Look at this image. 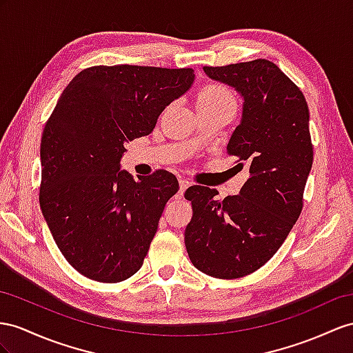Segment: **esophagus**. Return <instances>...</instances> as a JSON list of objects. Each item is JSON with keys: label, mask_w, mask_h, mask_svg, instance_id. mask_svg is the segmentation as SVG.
Listing matches in <instances>:
<instances>
[{"label": "esophagus", "mask_w": 353, "mask_h": 353, "mask_svg": "<svg viewBox=\"0 0 353 353\" xmlns=\"http://www.w3.org/2000/svg\"><path fill=\"white\" fill-rule=\"evenodd\" d=\"M188 186H189V182H188L186 179H180L179 180V196L183 195V192L186 191Z\"/></svg>", "instance_id": "34e87169"}]
</instances>
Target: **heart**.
<instances>
[{
	"mask_svg": "<svg viewBox=\"0 0 353 353\" xmlns=\"http://www.w3.org/2000/svg\"><path fill=\"white\" fill-rule=\"evenodd\" d=\"M225 104H236L232 90L221 82H209L196 92L198 110H207Z\"/></svg>",
	"mask_w": 353,
	"mask_h": 353,
	"instance_id": "heart-1",
	"label": "heart"
}]
</instances>
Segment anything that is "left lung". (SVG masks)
Listing matches in <instances>:
<instances>
[{
  "instance_id": "1",
  "label": "left lung",
  "mask_w": 353,
  "mask_h": 353,
  "mask_svg": "<svg viewBox=\"0 0 353 353\" xmlns=\"http://www.w3.org/2000/svg\"><path fill=\"white\" fill-rule=\"evenodd\" d=\"M205 74L245 98L241 122L227 152L249 179L239 195L214 200L216 189L194 185L185 198L192 219L185 230L189 259L216 279H239L263 267L300 218L313 164L309 105L274 62L255 59L204 67Z\"/></svg>"
}]
</instances>
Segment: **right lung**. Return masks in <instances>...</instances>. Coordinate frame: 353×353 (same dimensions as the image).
<instances>
[{"instance_id": "1", "label": "right lung", "mask_w": 353, "mask_h": 353, "mask_svg": "<svg viewBox=\"0 0 353 353\" xmlns=\"http://www.w3.org/2000/svg\"><path fill=\"white\" fill-rule=\"evenodd\" d=\"M194 77L192 68L95 65L58 99L41 137L39 198L61 254L82 276L117 283L143 265L179 182L165 170L134 180L119 161Z\"/></svg>"}]
</instances>
